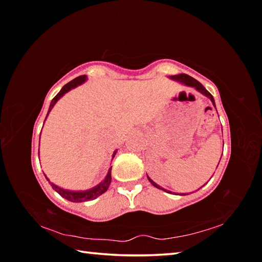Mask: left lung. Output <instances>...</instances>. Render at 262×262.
<instances>
[{
  "label": "left lung",
  "mask_w": 262,
  "mask_h": 262,
  "mask_svg": "<svg viewBox=\"0 0 262 262\" xmlns=\"http://www.w3.org/2000/svg\"><path fill=\"white\" fill-rule=\"evenodd\" d=\"M171 78H172V79H176V81H179V82H181V83H185L186 85H189V86H193V88H195V89H196L198 91H200L202 95H205V96H207V97H208V98H210V100L212 101V104H214V106H215V100H214V98H212V96H211L210 92H209V91H207V90H206V88L203 86L200 82L196 81V79H195V78L190 77V76H188V75H186V74L174 75V76H171ZM148 179H149L150 183H151V184H152L156 188H159V189L165 190V189H164L163 187H161V186H159V185H157L156 183H155V181H152L151 179H150L149 177H148ZM166 192H167V190H166ZM167 193H171V192H167ZM181 195H186V194H181Z\"/></svg>",
  "instance_id": "left-lung-1"
}]
</instances>
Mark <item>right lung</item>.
Returning a JSON list of instances; mask_svg holds the SVG:
<instances>
[{"label":"right lung","mask_w":262,"mask_h":262,"mask_svg":"<svg viewBox=\"0 0 262 262\" xmlns=\"http://www.w3.org/2000/svg\"><path fill=\"white\" fill-rule=\"evenodd\" d=\"M85 79H86V76H78L76 78H74L73 81H70L69 83L66 84V85L61 89V91L59 92V94H57L54 97V98H53L52 103L50 105V110H48V113L51 112V110L53 108V106L55 105L56 101L59 100L61 97L66 94V92H68L70 89H73L75 86L79 85V84H82L84 81H85ZM48 113H47V115H48ZM47 115H46V118H47ZM114 155H115V152H114ZM111 168H112V167H111ZM111 168H110L108 173H107V176H106V178H105V180L103 181V183L99 184L98 186H96L95 188L85 190V192H72V190H66L63 188L57 187V186H55L54 184H51V185H52L53 189H55L56 192L59 193L62 198L67 199V200L72 201V202H84V201L95 200L96 198H98L99 195H101L103 193H105L106 190H107L108 186L111 184V179H112V177H111ZM48 181H50V180H48Z\"/></svg>","instance_id":"right-lung-1"}]
</instances>
